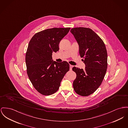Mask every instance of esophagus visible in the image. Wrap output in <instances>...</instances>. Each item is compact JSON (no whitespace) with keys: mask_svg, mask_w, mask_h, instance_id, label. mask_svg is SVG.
I'll return each instance as SVG.
<instances>
[{"mask_svg":"<svg viewBox=\"0 0 128 128\" xmlns=\"http://www.w3.org/2000/svg\"><path fill=\"white\" fill-rule=\"evenodd\" d=\"M73 67V66L72 65H70V70H72V68Z\"/></svg>","mask_w":128,"mask_h":128,"instance_id":"1","label":"esophagus"}]
</instances>
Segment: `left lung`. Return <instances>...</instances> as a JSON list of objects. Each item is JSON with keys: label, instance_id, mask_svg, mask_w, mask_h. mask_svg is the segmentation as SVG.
Segmentation results:
<instances>
[{"label": "left lung", "instance_id": "obj_1", "mask_svg": "<svg viewBox=\"0 0 128 128\" xmlns=\"http://www.w3.org/2000/svg\"><path fill=\"white\" fill-rule=\"evenodd\" d=\"M70 31L79 45L86 66L84 70L72 68L76 74L74 89L79 95L88 96L98 89L104 80L107 68V50L103 40L91 29L75 28Z\"/></svg>", "mask_w": 128, "mask_h": 128}]
</instances>
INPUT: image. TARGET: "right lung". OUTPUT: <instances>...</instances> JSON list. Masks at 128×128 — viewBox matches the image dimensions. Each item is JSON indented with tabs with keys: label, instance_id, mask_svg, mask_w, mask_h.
Returning a JSON list of instances; mask_svg holds the SVG:
<instances>
[{
	"label": "right lung",
	"instance_id": "add662e5",
	"mask_svg": "<svg viewBox=\"0 0 128 128\" xmlns=\"http://www.w3.org/2000/svg\"><path fill=\"white\" fill-rule=\"evenodd\" d=\"M70 28H53L36 33L30 40L26 54L27 74L34 88L48 96L56 92L70 70L66 61L52 60V53L59 50L60 40Z\"/></svg>",
	"mask_w": 128,
	"mask_h": 128
}]
</instances>
